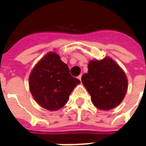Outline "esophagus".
I'll use <instances>...</instances> for the list:
<instances>
[{"label":"esophagus","instance_id":"34e87169","mask_svg":"<svg viewBox=\"0 0 146 146\" xmlns=\"http://www.w3.org/2000/svg\"><path fill=\"white\" fill-rule=\"evenodd\" d=\"M81 78H82V75H80L79 76H78V79H79L80 81H81Z\"/></svg>","mask_w":146,"mask_h":146}]
</instances>
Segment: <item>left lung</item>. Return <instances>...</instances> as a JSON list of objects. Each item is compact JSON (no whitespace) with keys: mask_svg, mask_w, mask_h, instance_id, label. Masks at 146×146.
<instances>
[{"mask_svg":"<svg viewBox=\"0 0 146 146\" xmlns=\"http://www.w3.org/2000/svg\"><path fill=\"white\" fill-rule=\"evenodd\" d=\"M82 83L90 94L93 105L101 110H110L122 103L128 89V80L122 68L113 59L93 60L88 64V73Z\"/></svg>","mask_w":146,"mask_h":146,"instance_id":"1","label":"left lung"}]
</instances>
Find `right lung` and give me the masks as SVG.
Segmentation results:
<instances>
[{
  "label": "right lung",
  "mask_w": 146,
  "mask_h": 146,
  "mask_svg": "<svg viewBox=\"0 0 146 146\" xmlns=\"http://www.w3.org/2000/svg\"><path fill=\"white\" fill-rule=\"evenodd\" d=\"M80 81L70 73L58 54L49 52L33 67L29 76L31 93L39 105L50 111L60 110Z\"/></svg>",
  "instance_id": "add662e5"
}]
</instances>
